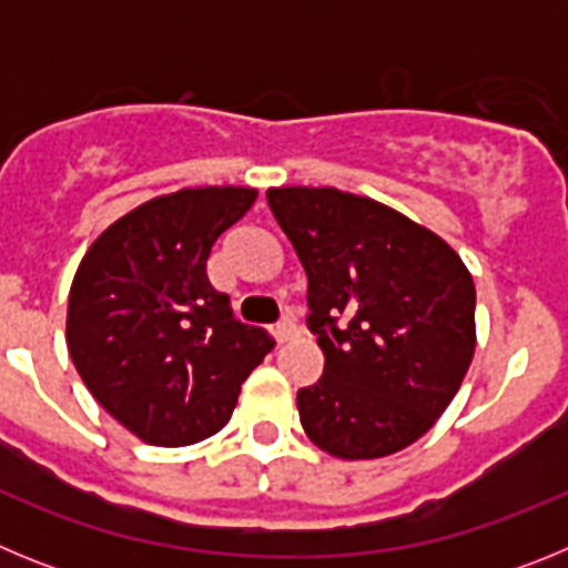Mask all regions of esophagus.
<instances>
[{
  "label": "esophagus",
  "mask_w": 568,
  "mask_h": 568,
  "mask_svg": "<svg viewBox=\"0 0 568 568\" xmlns=\"http://www.w3.org/2000/svg\"><path fill=\"white\" fill-rule=\"evenodd\" d=\"M273 335H275V341H278V344H284V341H290V338H293V335H295V321H293V318H281L278 324H275Z\"/></svg>",
  "instance_id": "esophagus-1"
}]
</instances>
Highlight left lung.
<instances>
[{
    "label": "left lung",
    "mask_w": 568,
    "mask_h": 568,
    "mask_svg": "<svg viewBox=\"0 0 568 568\" xmlns=\"http://www.w3.org/2000/svg\"><path fill=\"white\" fill-rule=\"evenodd\" d=\"M267 204L307 273L324 375L298 389L304 433L344 460L433 429L475 355V284L433 230L366 195L273 187Z\"/></svg>",
    "instance_id": "1"
}]
</instances>
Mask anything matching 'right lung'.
Listing matches in <instances>:
<instances>
[{
  "instance_id": "right-lung-1",
  "label": "right lung",
  "mask_w": 568,
  "mask_h": 568,
  "mask_svg": "<svg viewBox=\"0 0 568 568\" xmlns=\"http://www.w3.org/2000/svg\"><path fill=\"white\" fill-rule=\"evenodd\" d=\"M253 202L250 187L150 199L110 224L73 275L70 358L90 395L148 444L187 446L219 433L273 349L207 278L215 239Z\"/></svg>"
}]
</instances>
